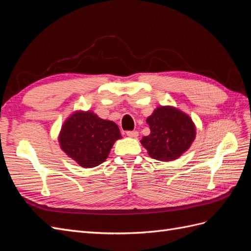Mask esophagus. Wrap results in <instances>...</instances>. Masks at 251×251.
Instances as JSON below:
<instances>
[{"mask_svg":"<svg viewBox=\"0 0 251 251\" xmlns=\"http://www.w3.org/2000/svg\"><path fill=\"white\" fill-rule=\"evenodd\" d=\"M126 135L128 137H132V138H136L138 136V132L137 131H127Z\"/></svg>","mask_w":251,"mask_h":251,"instance_id":"esophagus-1","label":"esophagus"}]
</instances>
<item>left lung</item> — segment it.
<instances>
[{"label":"left lung","instance_id":"1","mask_svg":"<svg viewBox=\"0 0 251 251\" xmlns=\"http://www.w3.org/2000/svg\"><path fill=\"white\" fill-rule=\"evenodd\" d=\"M151 133L141 139L148 154L156 160L172 161L192 146L196 127L187 114L174 107H159L147 118Z\"/></svg>","mask_w":251,"mask_h":251}]
</instances>
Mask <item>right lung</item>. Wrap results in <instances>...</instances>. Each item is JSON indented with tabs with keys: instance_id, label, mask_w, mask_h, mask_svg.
Wrapping results in <instances>:
<instances>
[{
	"instance_id": "add662e5",
	"label": "right lung",
	"mask_w": 251,
	"mask_h": 251,
	"mask_svg": "<svg viewBox=\"0 0 251 251\" xmlns=\"http://www.w3.org/2000/svg\"><path fill=\"white\" fill-rule=\"evenodd\" d=\"M121 138L119 127L93 112H74L59 133L58 141L65 153L86 169L102 163L114 142Z\"/></svg>"
}]
</instances>
